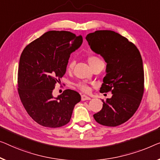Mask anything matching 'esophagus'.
Segmentation results:
<instances>
[{
    "instance_id": "esophagus-1",
    "label": "esophagus",
    "mask_w": 160,
    "mask_h": 160,
    "mask_svg": "<svg viewBox=\"0 0 160 160\" xmlns=\"http://www.w3.org/2000/svg\"><path fill=\"white\" fill-rule=\"evenodd\" d=\"M81 99H82V101H86V100H90V98L87 96V95H82V96H81Z\"/></svg>"
}]
</instances>
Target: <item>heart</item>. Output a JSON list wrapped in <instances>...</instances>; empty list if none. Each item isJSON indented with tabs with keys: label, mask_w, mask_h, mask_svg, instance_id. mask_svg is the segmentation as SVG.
<instances>
[{
	"label": "heart",
	"mask_w": 160,
	"mask_h": 160,
	"mask_svg": "<svg viewBox=\"0 0 160 160\" xmlns=\"http://www.w3.org/2000/svg\"><path fill=\"white\" fill-rule=\"evenodd\" d=\"M98 60H100V59L98 58V57H94V56H91V57H90L89 58H88V63H89V65H90V64H91L92 62H94L98 61ZM74 65H75V62L71 61L68 65V70H72V69L73 68ZM78 87L80 89L82 90V91L85 92H87L90 90L89 86H88L87 84H85V83H84V82L78 83Z\"/></svg>",
	"instance_id": "heart-1"
}]
</instances>
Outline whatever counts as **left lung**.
Here are the masks:
<instances>
[{"mask_svg": "<svg viewBox=\"0 0 160 160\" xmlns=\"http://www.w3.org/2000/svg\"><path fill=\"white\" fill-rule=\"evenodd\" d=\"M95 53L107 63L101 92H111L102 100L103 108L93 117L100 124L117 126L127 121L139 108L144 93V68L137 47L126 37L110 30L95 31L86 36Z\"/></svg>", "mask_w": 160, "mask_h": 160, "instance_id": "left-lung-1", "label": "left lung"}]
</instances>
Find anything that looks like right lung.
<instances>
[{"mask_svg": "<svg viewBox=\"0 0 160 160\" xmlns=\"http://www.w3.org/2000/svg\"><path fill=\"white\" fill-rule=\"evenodd\" d=\"M82 37L66 31H49L23 49L19 61L18 91L26 111L43 126L57 128L70 121L81 100L67 89L57 97L52 92L66 72L71 53L81 46Z\"/></svg>", "mask_w": 160, "mask_h": 160, "instance_id": "obj_1", "label": "right lung"}]
</instances>
